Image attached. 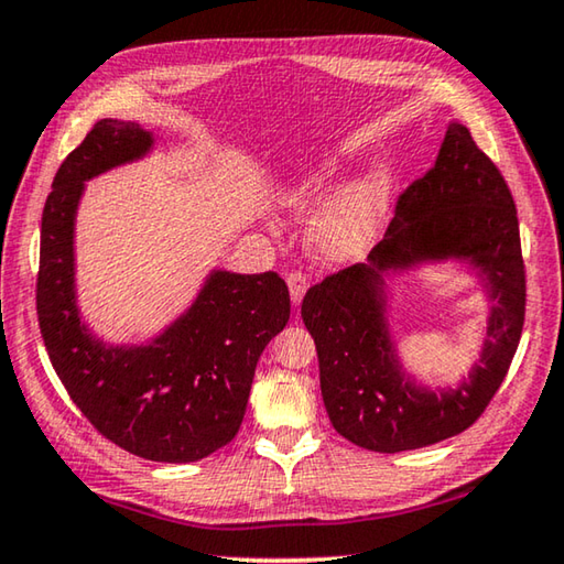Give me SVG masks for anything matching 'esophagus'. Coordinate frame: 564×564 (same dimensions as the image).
Masks as SVG:
<instances>
[{
	"mask_svg": "<svg viewBox=\"0 0 564 564\" xmlns=\"http://www.w3.org/2000/svg\"><path fill=\"white\" fill-rule=\"evenodd\" d=\"M285 283H289L293 305H299L305 289H308V279H305V273H301V271H291L289 275H285Z\"/></svg>",
	"mask_w": 564,
	"mask_h": 564,
	"instance_id": "esophagus-1",
	"label": "esophagus"
}]
</instances>
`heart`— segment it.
Returning a JSON list of instances; mask_svg holds the SVG:
<instances>
[{
    "mask_svg": "<svg viewBox=\"0 0 564 564\" xmlns=\"http://www.w3.org/2000/svg\"><path fill=\"white\" fill-rule=\"evenodd\" d=\"M336 194V178L330 171H311L295 178L291 188H285L283 204L295 214L318 212L328 198ZM390 198V174L383 169H370L352 184L340 191L321 221L313 228L311 243L321 256L330 261L356 259L373 243V238L383 224Z\"/></svg>",
    "mask_w": 564,
    "mask_h": 564,
    "instance_id": "1",
    "label": "heart"
}]
</instances>
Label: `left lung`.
Masks as SVG:
<instances>
[{"mask_svg":"<svg viewBox=\"0 0 564 564\" xmlns=\"http://www.w3.org/2000/svg\"><path fill=\"white\" fill-rule=\"evenodd\" d=\"M465 258L499 301L481 366L455 391L433 394L399 373L384 323L388 270ZM524 261L518 208L500 169L463 123H451L435 166L398 196L395 216L366 263L311 285L301 303L316 340L321 393L346 441L403 453L467 431L502 386L524 323Z\"/></svg>","mask_w":564,"mask_h":564,"instance_id":"obj_1","label":"left lung"}]
</instances>
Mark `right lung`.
<instances>
[{"label": "right lung", "mask_w": 564, "mask_h": 564, "mask_svg": "<svg viewBox=\"0 0 564 564\" xmlns=\"http://www.w3.org/2000/svg\"><path fill=\"white\" fill-rule=\"evenodd\" d=\"M151 133L101 119L56 171L42 214L36 316L56 376L97 431L144 460L194 463L236 437L256 362L291 316L279 273L214 271L196 303L149 346H104L74 295V216L84 181L144 156Z\"/></svg>", "instance_id": "right-lung-1"}]
</instances>
